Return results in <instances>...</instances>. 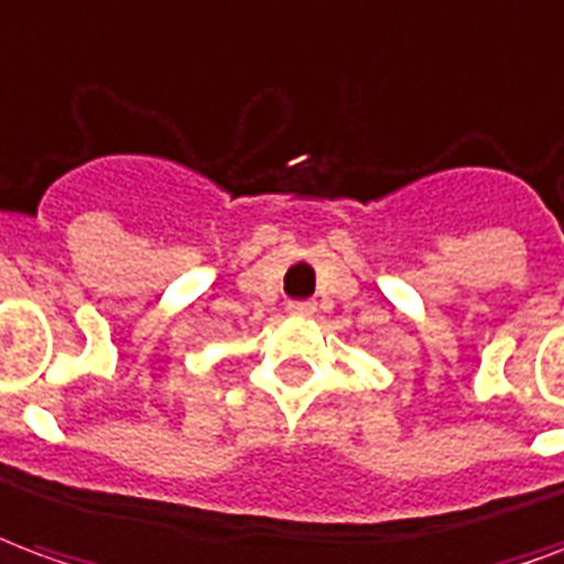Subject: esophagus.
<instances>
[{"mask_svg":"<svg viewBox=\"0 0 564 564\" xmlns=\"http://www.w3.org/2000/svg\"><path fill=\"white\" fill-rule=\"evenodd\" d=\"M288 312L297 315V318H312V315H315V303H312V300H291V303H288Z\"/></svg>","mask_w":564,"mask_h":564,"instance_id":"1","label":"esophagus"}]
</instances>
